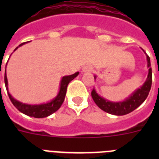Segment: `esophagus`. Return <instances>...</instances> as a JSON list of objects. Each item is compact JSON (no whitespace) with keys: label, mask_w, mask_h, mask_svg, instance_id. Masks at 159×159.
I'll use <instances>...</instances> for the list:
<instances>
[{"label":"esophagus","mask_w":159,"mask_h":159,"mask_svg":"<svg viewBox=\"0 0 159 159\" xmlns=\"http://www.w3.org/2000/svg\"><path fill=\"white\" fill-rule=\"evenodd\" d=\"M83 71L84 72H90L92 70V67L90 65H86L83 67Z\"/></svg>","instance_id":"esophagus-1"}]
</instances>
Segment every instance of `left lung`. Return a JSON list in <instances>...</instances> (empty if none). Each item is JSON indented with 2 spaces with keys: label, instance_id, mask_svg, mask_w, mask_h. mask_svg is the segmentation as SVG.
<instances>
[{
  "label": "left lung",
  "instance_id": "1",
  "mask_svg": "<svg viewBox=\"0 0 159 159\" xmlns=\"http://www.w3.org/2000/svg\"><path fill=\"white\" fill-rule=\"evenodd\" d=\"M142 50L146 54L147 68H148V75H147V78L145 82L143 83V84L140 88L132 92L127 99H125L123 101H119V102H113V101L106 99L97 93L96 90L94 88L92 92V99L101 110L104 111L107 113L114 115V116H124V115H127V114L130 113L131 111L135 110L136 108L139 107L146 100L151 88L152 70L151 67L150 57L147 56L143 49ZM96 77L97 76L95 75H94L95 80Z\"/></svg>",
  "mask_w": 159,
  "mask_h": 159
}]
</instances>
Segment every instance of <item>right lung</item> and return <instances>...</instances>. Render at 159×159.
I'll return each instance as SVG.
<instances>
[{
	"label": "right lung",
	"mask_w": 159,
	"mask_h": 159,
	"mask_svg": "<svg viewBox=\"0 0 159 159\" xmlns=\"http://www.w3.org/2000/svg\"><path fill=\"white\" fill-rule=\"evenodd\" d=\"M25 43H21V44H20L18 47H16V48H15L14 52L16 51V49L19 47L24 45ZM79 73L80 72L77 71V72H75V74H73V75L63 76L62 79H61V80H60V88H59V92L57 96L55 97V98H53L51 101H48V102H44V103H40V104H29V103H25V102H20V101L16 100V99H14L13 97L12 96V95L9 93V91H8V79H7L6 75V69H5V88H6L7 92H8V97H9L11 102H12V103L14 106L16 107V108L18 111H20L21 113L25 114L26 116H30V117L45 118L49 116H51L52 114H53L54 112L57 111L59 108L61 107L63 102L64 101V98H65L67 85H68V84L73 79H75V77L79 75Z\"/></svg>",
	"instance_id": "obj_1"
}]
</instances>
